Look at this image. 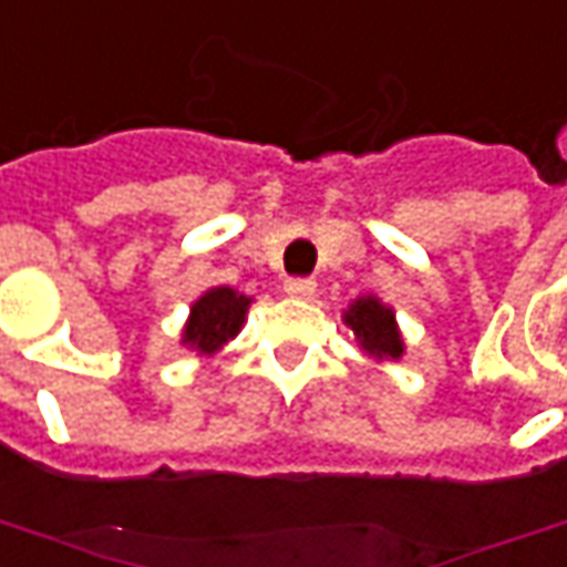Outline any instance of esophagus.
<instances>
[{
	"label": "esophagus",
	"instance_id": "esophagus-1",
	"mask_svg": "<svg viewBox=\"0 0 567 567\" xmlns=\"http://www.w3.org/2000/svg\"><path fill=\"white\" fill-rule=\"evenodd\" d=\"M285 291H288L291 298L310 300L316 295V282L313 279H285Z\"/></svg>",
	"mask_w": 567,
	"mask_h": 567
}]
</instances>
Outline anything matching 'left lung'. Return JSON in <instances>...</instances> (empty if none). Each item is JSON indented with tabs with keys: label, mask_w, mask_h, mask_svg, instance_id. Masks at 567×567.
I'll return each mask as SVG.
<instances>
[{
	"label": "left lung",
	"mask_w": 567,
	"mask_h": 567,
	"mask_svg": "<svg viewBox=\"0 0 567 567\" xmlns=\"http://www.w3.org/2000/svg\"><path fill=\"white\" fill-rule=\"evenodd\" d=\"M344 326L353 332V341L360 344L365 357H372L375 363H396L406 353V341L396 326L394 307H388L375 295L350 300L348 310L341 313Z\"/></svg>",
	"instance_id": "obj_1"
}]
</instances>
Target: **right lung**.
Here are the masks:
<instances>
[{"mask_svg": "<svg viewBox=\"0 0 567 567\" xmlns=\"http://www.w3.org/2000/svg\"><path fill=\"white\" fill-rule=\"evenodd\" d=\"M251 300L254 298L241 295L238 288H229V285L207 288L202 298L192 300V307H188L179 344L195 350V357H210V353L223 350V344H229L235 334L241 332Z\"/></svg>", "mask_w": 567, "mask_h": 567, "instance_id": "right-lung-1", "label": "right lung"}]
</instances>
